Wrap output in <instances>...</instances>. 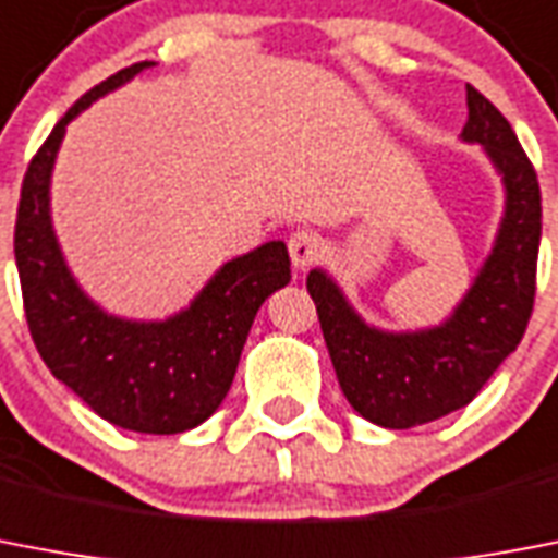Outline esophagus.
<instances>
[{"label": "esophagus", "mask_w": 558, "mask_h": 558, "mask_svg": "<svg viewBox=\"0 0 558 558\" xmlns=\"http://www.w3.org/2000/svg\"><path fill=\"white\" fill-rule=\"evenodd\" d=\"M289 255H292L294 269H306V266H312L320 257V238L315 232H308V229L294 232L289 238Z\"/></svg>", "instance_id": "1"}]
</instances>
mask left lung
Returning a JSON list of instances; mask_svg holds the SVG:
<instances>
[{
    "label": "left lung",
    "instance_id": "left-lung-1",
    "mask_svg": "<svg viewBox=\"0 0 558 558\" xmlns=\"http://www.w3.org/2000/svg\"><path fill=\"white\" fill-rule=\"evenodd\" d=\"M460 138L480 144L499 172L505 213L494 250L446 320L414 331L377 329L329 271L312 269L306 278L345 400L383 428H414L468 405L517 351L531 320L542 238L536 172L508 119L471 84Z\"/></svg>",
    "mask_w": 558,
    "mask_h": 558
}]
</instances>
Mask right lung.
<instances>
[{"mask_svg": "<svg viewBox=\"0 0 558 558\" xmlns=\"http://www.w3.org/2000/svg\"><path fill=\"white\" fill-rule=\"evenodd\" d=\"M153 62L119 70L84 93L33 156L22 181L13 255L31 337L45 366L101 420L138 434H181L218 411L257 308L292 280L283 241L232 257L167 320L110 315L78 287L50 218V175L78 112Z\"/></svg>", "mask_w": 558, "mask_h": 558, "instance_id": "right-lung-1", "label": "right lung"}]
</instances>
